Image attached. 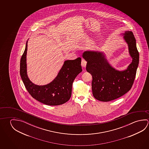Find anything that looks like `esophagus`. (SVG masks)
Wrapping results in <instances>:
<instances>
[{"mask_svg":"<svg viewBox=\"0 0 149 149\" xmlns=\"http://www.w3.org/2000/svg\"><path fill=\"white\" fill-rule=\"evenodd\" d=\"M87 64V61H86L84 59H82L81 60V65L83 68H85Z\"/></svg>","mask_w":149,"mask_h":149,"instance_id":"34e87169","label":"esophagus"}]
</instances>
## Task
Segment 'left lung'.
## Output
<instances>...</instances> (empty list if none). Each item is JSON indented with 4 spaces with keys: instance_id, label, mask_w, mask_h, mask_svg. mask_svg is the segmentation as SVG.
<instances>
[{
    "instance_id": "left-lung-1",
    "label": "left lung",
    "mask_w": 149,
    "mask_h": 149,
    "mask_svg": "<svg viewBox=\"0 0 149 149\" xmlns=\"http://www.w3.org/2000/svg\"><path fill=\"white\" fill-rule=\"evenodd\" d=\"M123 35L132 59L125 70L118 71L113 68L102 52L83 53V58L87 62L86 70L93 76L92 91L97 100L108 102L120 98L130 90L134 84L139 61L136 40L132 31H125Z\"/></svg>"
}]
</instances>
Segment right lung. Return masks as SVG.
<instances>
[{
    "label": "right lung",
    "instance_id": "right-lung-1",
    "mask_svg": "<svg viewBox=\"0 0 149 149\" xmlns=\"http://www.w3.org/2000/svg\"><path fill=\"white\" fill-rule=\"evenodd\" d=\"M27 41L20 60V72L22 81L29 94L35 99L46 105H61L68 101L71 98L74 80L82 71L81 58L64 61L53 81L45 85H37L29 80L27 76Z\"/></svg>",
    "mask_w": 149,
    "mask_h": 149
}]
</instances>
